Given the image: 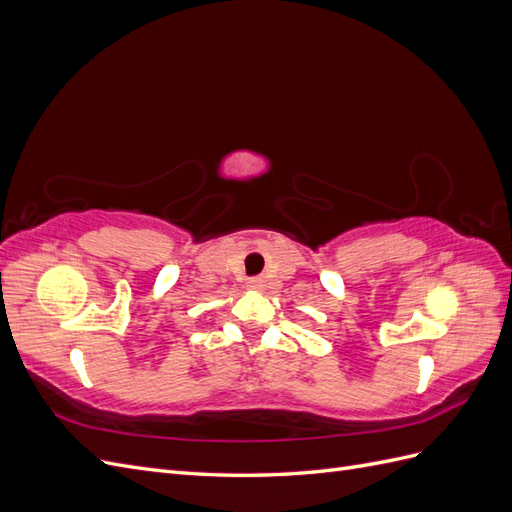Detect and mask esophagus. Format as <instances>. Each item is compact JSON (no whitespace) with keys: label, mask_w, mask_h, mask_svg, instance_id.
I'll list each match as a JSON object with an SVG mask.
<instances>
[{"label":"esophagus","mask_w":512,"mask_h":512,"mask_svg":"<svg viewBox=\"0 0 512 512\" xmlns=\"http://www.w3.org/2000/svg\"><path fill=\"white\" fill-rule=\"evenodd\" d=\"M247 286H250L252 290H262L265 288V280H262V277H250V280H247Z\"/></svg>","instance_id":"obj_1"}]
</instances>
